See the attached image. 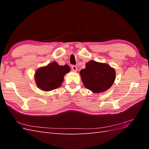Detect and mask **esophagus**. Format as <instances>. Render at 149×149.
I'll list each match as a JSON object with an SVG mask.
<instances>
[{"label": "esophagus", "instance_id": "obj_1", "mask_svg": "<svg viewBox=\"0 0 149 149\" xmlns=\"http://www.w3.org/2000/svg\"><path fill=\"white\" fill-rule=\"evenodd\" d=\"M71 69H72V70L74 71H77V66H75V65H72L71 66Z\"/></svg>", "mask_w": 149, "mask_h": 149}]
</instances>
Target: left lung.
I'll return each instance as SVG.
<instances>
[{
    "label": "left lung",
    "instance_id": "obj_1",
    "mask_svg": "<svg viewBox=\"0 0 149 149\" xmlns=\"http://www.w3.org/2000/svg\"><path fill=\"white\" fill-rule=\"evenodd\" d=\"M79 74L84 86L96 93L107 90L116 78L115 70L110 66L93 60L86 64V68L81 70Z\"/></svg>",
    "mask_w": 149,
    "mask_h": 149
}]
</instances>
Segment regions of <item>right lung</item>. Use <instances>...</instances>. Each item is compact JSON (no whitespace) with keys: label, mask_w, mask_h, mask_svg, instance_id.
<instances>
[{"label":"right lung","mask_w":149,"mask_h":149,"mask_svg":"<svg viewBox=\"0 0 149 149\" xmlns=\"http://www.w3.org/2000/svg\"><path fill=\"white\" fill-rule=\"evenodd\" d=\"M70 71L68 65L60 66L57 63L52 62L37 70L35 75L36 83L38 88L43 91H52L60 86L65 74Z\"/></svg>","instance_id":"obj_1"}]
</instances>
